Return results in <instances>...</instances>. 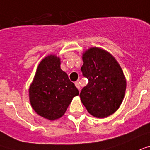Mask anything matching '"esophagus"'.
Instances as JSON below:
<instances>
[{
  "instance_id": "esophagus-1",
  "label": "esophagus",
  "mask_w": 150,
  "mask_h": 150,
  "mask_svg": "<svg viewBox=\"0 0 150 150\" xmlns=\"http://www.w3.org/2000/svg\"><path fill=\"white\" fill-rule=\"evenodd\" d=\"M75 85H76V88H77L78 90H80V88H81V86H80V83H79L78 81H76V82H75Z\"/></svg>"
}]
</instances>
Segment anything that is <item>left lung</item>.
Listing matches in <instances>:
<instances>
[{"label":"left lung","instance_id":"obj_1","mask_svg":"<svg viewBox=\"0 0 150 150\" xmlns=\"http://www.w3.org/2000/svg\"><path fill=\"white\" fill-rule=\"evenodd\" d=\"M83 75L88 83L81 90V100L88 112L97 118L114 113L126 91V78L116 59L100 47L88 48L82 54Z\"/></svg>","mask_w":150,"mask_h":150}]
</instances>
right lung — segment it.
<instances>
[{"label":"right lung","mask_w":150,"mask_h":150,"mask_svg":"<svg viewBox=\"0 0 150 150\" xmlns=\"http://www.w3.org/2000/svg\"><path fill=\"white\" fill-rule=\"evenodd\" d=\"M60 58L49 54L39 63L29 88L30 103L38 115L49 120L65 114L73 98L79 91L62 71Z\"/></svg>","instance_id":"right-lung-1"}]
</instances>
